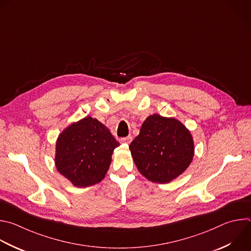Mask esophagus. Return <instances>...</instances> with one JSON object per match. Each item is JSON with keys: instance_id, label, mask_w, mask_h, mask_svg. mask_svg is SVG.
Wrapping results in <instances>:
<instances>
[{"instance_id": "34e87169", "label": "esophagus", "mask_w": 251, "mask_h": 251, "mask_svg": "<svg viewBox=\"0 0 251 251\" xmlns=\"http://www.w3.org/2000/svg\"><path fill=\"white\" fill-rule=\"evenodd\" d=\"M131 142H132V137H131V136H127V137H125V138H121V139H120V143H122V144L128 145V144H130Z\"/></svg>"}]
</instances>
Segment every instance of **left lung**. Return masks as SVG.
<instances>
[{
	"label": "left lung",
	"mask_w": 251,
	"mask_h": 251,
	"mask_svg": "<svg viewBox=\"0 0 251 251\" xmlns=\"http://www.w3.org/2000/svg\"><path fill=\"white\" fill-rule=\"evenodd\" d=\"M129 149L138 171L149 180L168 183L192 161L194 144L190 132L176 118L149 116Z\"/></svg>",
	"instance_id": "left-lung-1"
}]
</instances>
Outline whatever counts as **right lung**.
Returning <instances> with one entry per match:
<instances>
[{"label": "right lung", "mask_w": 251, "mask_h": 251, "mask_svg": "<svg viewBox=\"0 0 251 251\" xmlns=\"http://www.w3.org/2000/svg\"><path fill=\"white\" fill-rule=\"evenodd\" d=\"M120 144L99 120L90 116L66 128L56 143L58 172L76 187L100 182Z\"/></svg>", "instance_id": "obj_1"}]
</instances>
